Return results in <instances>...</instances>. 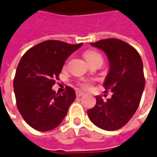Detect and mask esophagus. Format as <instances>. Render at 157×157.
<instances>
[{
    "label": "esophagus",
    "mask_w": 157,
    "mask_h": 157,
    "mask_svg": "<svg viewBox=\"0 0 157 157\" xmlns=\"http://www.w3.org/2000/svg\"><path fill=\"white\" fill-rule=\"evenodd\" d=\"M84 93H82V92H81V91H76V97H77V98H80V97H81V96H83V95H84Z\"/></svg>",
    "instance_id": "esophagus-1"
}]
</instances>
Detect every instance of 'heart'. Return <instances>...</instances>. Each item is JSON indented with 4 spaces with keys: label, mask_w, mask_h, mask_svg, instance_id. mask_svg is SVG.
Masks as SVG:
<instances>
[{
    "label": "heart",
    "mask_w": 157,
    "mask_h": 157,
    "mask_svg": "<svg viewBox=\"0 0 157 157\" xmlns=\"http://www.w3.org/2000/svg\"><path fill=\"white\" fill-rule=\"evenodd\" d=\"M85 57L89 63L93 62V61L97 59H102V58H101V55L99 54L98 52H94V51H89V52H85ZM78 85L81 89L85 90H90V88H91V82L89 80H81V81H79Z\"/></svg>",
    "instance_id": "obj_1"
}]
</instances>
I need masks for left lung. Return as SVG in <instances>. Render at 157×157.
Masks as SVG:
<instances>
[{
	"label": "left lung",
	"mask_w": 157,
	"mask_h": 157,
	"mask_svg": "<svg viewBox=\"0 0 157 157\" xmlns=\"http://www.w3.org/2000/svg\"><path fill=\"white\" fill-rule=\"evenodd\" d=\"M91 45L107 56L109 69L103 85L105 92L113 94L106 101L96 96V105L88 110V116L101 129H120L137 110L144 90L142 59L132 46L120 39H102Z\"/></svg>",
	"instance_id": "8db88e82"
}]
</instances>
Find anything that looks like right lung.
I'll use <instances>...</instances> for the list:
<instances>
[{
    "mask_svg": "<svg viewBox=\"0 0 157 157\" xmlns=\"http://www.w3.org/2000/svg\"><path fill=\"white\" fill-rule=\"evenodd\" d=\"M83 43L72 45L48 40L34 46L21 57L13 80L17 107L34 129L51 131L58 127L76 99L72 88L59 94L52 90L63 66Z\"/></svg>",
    "mask_w": 157,
    "mask_h": 157,
    "instance_id": "add662e5",
    "label": "right lung"
}]
</instances>
